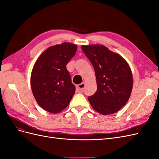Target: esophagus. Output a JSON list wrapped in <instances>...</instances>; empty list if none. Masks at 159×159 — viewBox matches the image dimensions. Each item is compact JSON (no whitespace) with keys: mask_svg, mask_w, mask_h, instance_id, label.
Returning a JSON list of instances; mask_svg holds the SVG:
<instances>
[{"mask_svg":"<svg viewBox=\"0 0 159 159\" xmlns=\"http://www.w3.org/2000/svg\"><path fill=\"white\" fill-rule=\"evenodd\" d=\"M85 83H81V84L78 85V87H77V91H78V92L79 93H82L84 88H85Z\"/></svg>","mask_w":159,"mask_h":159,"instance_id":"esophagus-1","label":"esophagus"}]
</instances>
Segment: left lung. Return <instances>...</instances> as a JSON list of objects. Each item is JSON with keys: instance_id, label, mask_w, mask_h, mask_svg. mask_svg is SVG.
<instances>
[{"instance_id": "left-lung-1", "label": "left lung", "mask_w": 159, "mask_h": 159, "mask_svg": "<svg viewBox=\"0 0 159 159\" xmlns=\"http://www.w3.org/2000/svg\"><path fill=\"white\" fill-rule=\"evenodd\" d=\"M81 48L93 66L97 81V91L88 97L91 107L102 115L117 112L125 105L132 91L129 65L103 45H83Z\"/></svg>"}]
</instances>
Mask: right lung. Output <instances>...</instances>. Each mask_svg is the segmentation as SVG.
Wrapping results in <instances>:
<instances>
[{
	"mask_svg": "<svg viewBox=\"0 0 159 159\" xmlns=\"http://www.w3.org/2000/svg\"><path fill=\"white\" fill-rule=\"evenodd\" d=\"M76 50L77 45L70 42L50 46L34 65L30 77L32 93L38 104L47 111L60 113L75 93L66 65Z\"/></svg>",
	"mask_w": 159,
	"mask_h": 159,
	"instance_id": "obj_1",
	"label": "right lung"
}]
</instances>
